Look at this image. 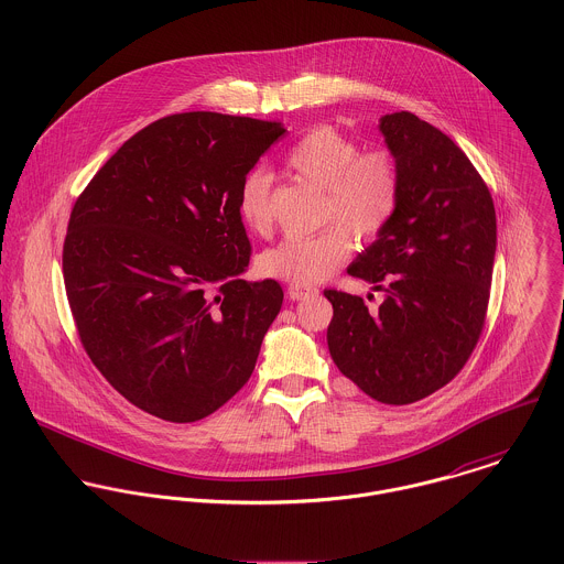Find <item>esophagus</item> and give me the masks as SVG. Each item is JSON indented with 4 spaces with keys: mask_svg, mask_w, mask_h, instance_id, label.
I'll use <instances>...</instances> for the list:
<instances>
[{
    "mask_svg": "<svg viewBox=\"0 0 564 564\" xmlns=\"http://www.w3.org/2000/svg\"><path fill=\"white\" fill-rule=\"evenodd\" d=\"M319 289L313 284H300V282H291L289 284V297L291 300H306L311 295H317Z\"/></svg>",
    "mask_w": 564,
    "mask_h": 564,
    "instance_id": "34e87169",
    "label": "esophagus"
}]
</instances>
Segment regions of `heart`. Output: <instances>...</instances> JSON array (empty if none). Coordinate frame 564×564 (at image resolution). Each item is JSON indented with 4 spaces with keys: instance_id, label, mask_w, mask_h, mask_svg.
Returning <instances> with one entry per match:
<instances>
[{
    "instance_id": "1",
    "label": "heart",
    "mask_w": 564,
    "mask_h": 564,
    "mask_svg": "<svg viewBox=\"0 0 564 564\" xmlns=\"http://www.w3.org/2000/svg\"><path fill=\"white\" fill-rule=\"evenodd\" d=\"M297 177L323 188V221H332L315 235H293L262 251L258 264L264 275L311 284L332 275L354 247V234L362 239L380 237L393 221L402 175L387 150L360 152L358 143L334 128L306 132L284 156ZM271 173L253 166L242 175L237 210L242 224L267 235L271 228Z\"/></svg>"
}]
</instances>
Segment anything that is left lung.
<instances>
[{"instance_id":"obj_1","label":"left lung","mask_w":564,"mask_h":564,"mask_svg":"<svg viewBox=\"0 0 564 564\" xmlns=\"http://www.w3.org/2000/svg\"><path fill=\"white\" fill-rule=\"evenodd\" d=\"M400 166L391 226L347 269L387 297L327 289V347L338 371L382 403L419 402L452 382L482 334L497 247L495 206L482 175L438 128L412 112L380 119Z\"/></svg>"}]
</instances>
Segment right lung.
Returning <instances> with one entry per match:
<instances>
[{"label":"right lung","instance_id":"right-lung-1","mask_svg":"<svg viewBox=\"0 0 564 564\" xmlns=\"http://www.w3.org/2000/svg\"><path fill=\"white\" fill-rule=\"evenodd\" d=\"M282 123L180 112L128 139L82 191L63 275L82 347L137 408L191 423L232 400L282 308L247 282L237 193Z\"/></svg>","mask_w":564,"mask_h":564}]
</instances>
